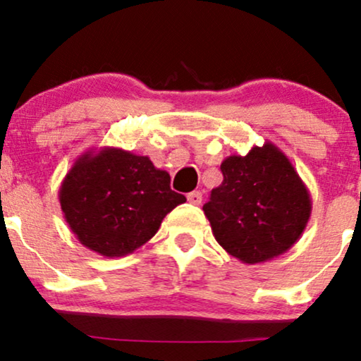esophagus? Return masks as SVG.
<instances>
[{
  "label": "esophagus",
  "instance_id": "esophagus-1",
  "mask_svg": "<svg viewBox=\"0 0 361 361\" xmlns=\"http://www.w3.org/2000/svg\"><path fill=\"white\" fill-rule=\"evenodd\" d=\"M187 200H189L192 205H200L202 204V194H200V192H190V194L187 195Z\"/></svg>",
  "mask_w": 361,
  "mask_h": 361
}]
</instances>
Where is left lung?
I'll return each mask as SVG.
<instances>
[{
	"mask_svg": "<svg viewBox=\"0 0 361 361\" xmlns=\"http://www.w3.org/2000/svg\"><path fill=\"white\" fill-rule=\"evenodd\" d=\"M220 169L224 182L204 205L219 245L245 264L286 253L312 214L307 187L289 157L268 141L246 156H228Z\"/></svg>",
	"mask_w": 361,
	"mask_h": 361,
	"instance_id": "1",
	"label": "left lung"
}]
</instances>
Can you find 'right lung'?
<instances>
[{
    "instance_id": "obj_1",
    "label": "right lung",
    "mask_w": 361,
    "mask_h": 361,
    "mask_svg": "<svg viewBox=\"0 0 361 361\" xmlns=\"http://www.w3.org/2000/svg\"><path fill=\"white\" fill-rule=\"evenodd\" d=\"M63 219L85 248L106 258L133 253L184 204L171 176L147 156L115 146L78 156L59 189Z\"/></svg>"
}]
</instances>
